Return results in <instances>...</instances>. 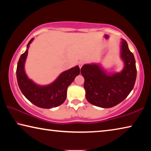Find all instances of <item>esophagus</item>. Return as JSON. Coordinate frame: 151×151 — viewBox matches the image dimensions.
I'll list each match as a JSON object with an SVG mask.
<instances>
[{"mask_svg": "<svg viewBox=\"0 0 151 151\" xmlns=\"http://www.w3.org/2000/svg\"><path fill=\"white\" fill-rule=\"evenodd\" d=\"M84 64H85V62H84V61H80V62H79L78 66H79V67H80V68H82V66H83Z\"/></svg>", "mask_w": 151, "mask_h": 151, "instance_id": "1", "label": "esophagus"}]
</instances>
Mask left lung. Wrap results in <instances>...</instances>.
Here are the masks:
<instances>
[{
	"mask_svg": "<svg viewBox=\"0 0 151 151\" xmlns=\"http://www.w3.org/2000/svg\"><path fill=\"white\" fill-rule=\"evenodd\" d=\"M121 58L124 66L121 72L107 74L100 65L87 64L81 72L88 103L101 108H111L127 98L134 87L137 68L134 55L127 41L121 39Z\"/></svg>",
	"mask_w": 151,
	"mask_h": 151,
	"instance_id": "1",
	"label": "left lung"
}]
</instances>
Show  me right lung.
Returning <instances> with one entry per match:
<instances>
[{
  "label": "right lung",
  "instance_id": "obj_1",
  "mask_svg": "<svg viewBox=\"0 0 151 151\" xmlns=\"http://www.w3.org/2000/svg\"><path fill=\"white\" fill-rule=\"evenodd\" d=\"M33 38L27 45V48L21 55L17 64V78L18 85L23 95L37 106L42 109H51L62 104L66 98L67 88L76 76L80 73L78 66L64 71L56 80L50 85L40 86L35 84L28 78L24 70L28 48Z\"/></svg>",
  "mask_w": 151,
  "mask_h": 151
}]
</instances>
